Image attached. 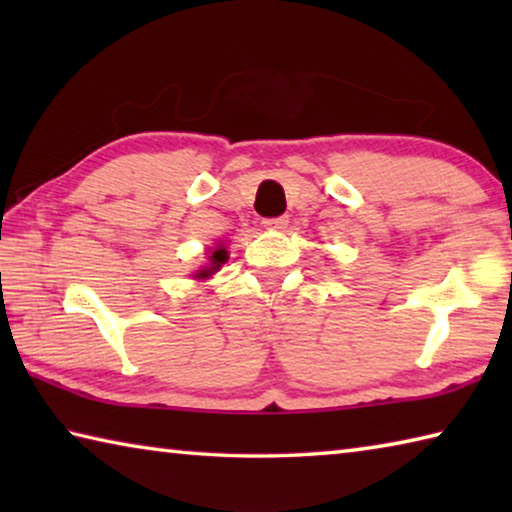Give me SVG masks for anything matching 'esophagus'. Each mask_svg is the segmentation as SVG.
<instances>
[{"instance_id":"obj_1","label":"esophagus","mask_w":512,"mask_h":512,"mask_svg":"<svg viewBox=\"0 0 512 512\" xmlns=\"http://www.w3.org/2000/svg\"><path fill=\"white\" fill-rule=\"evenodd\" d=\"M289 225V216H273V219H264V228L268 230H284Z\"/></svg>"}]
</instances>
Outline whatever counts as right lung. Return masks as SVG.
Instances as JSON below:
<instances>
[{
	"mask_svg": "<svg viewBox=\"0 0 512 512\" xmlns=\"http://www.w3.org/2000/svg\"><path fill=\"white\" fill-rule=\"evenodd\" d=\"M225 259H228V250L223 246H216V250H212L210 255V266H205L203 271H198L196 277H210L214 271H219L221 264H225Z\"/></svg>",
	"mask_w": 512,
	"mask_h": 512,
	"instance_id": "1",
	"label": "right lung"
}]
</instances>
